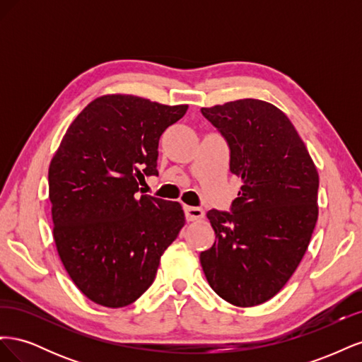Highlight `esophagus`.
<instances>
[{"label":"esophagus","mask_w":362,"mask_h":362,"mask_svg":"<svg viewBox=\"0 0 362 362\" xmlns=\"http://www.w3.org/2000/svg\"><path fill=\"white\" fill-rule=\"evenodd\" d=\"M184 213H185V218H187L189 222L201 221V218L204 217V210H202V208H198V206L185 205L184 206Z\"/></svg>","instance_id":"1"}]
</instances>
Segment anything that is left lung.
Wrapping results in <instances>:
<instances>
[{"label":"left lung","instance_id":"left-lung-1","mask_svg":"<svg viewBox=\"0 0 362 362\" xmlns=\"http://www.w3.org/2000/svg\"><path fill=\"white\" fill-rule=\"evenodd\" d=\"M231 152L243 185L231 213L210 210L214 245L201 252L210 287L235 306H255L286 286L319 216V173L298 131L278 107L238 100L204 107Z\"/></svg>","mask_w":362,"mask_h":362}]
</instances>
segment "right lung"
Instances as JSON below:
<instances>
[{"mask_svg":"<svg viewBox=\"0 0 362 362\" xmlns=\"http://www.w3.org/2000/svg\"><path fill=\"white\" fill-rule=\"evenodd\" d=\"M187 108L100 96L74 119L51 160L54 242L75 286L98 305L137 300L185 223L180 202L139 196L136 180L158 175V140Z\"/></svg>","mask_w":362,"mask_h":362,"instance_id":"1","label":"right lung"}]
</instances>
